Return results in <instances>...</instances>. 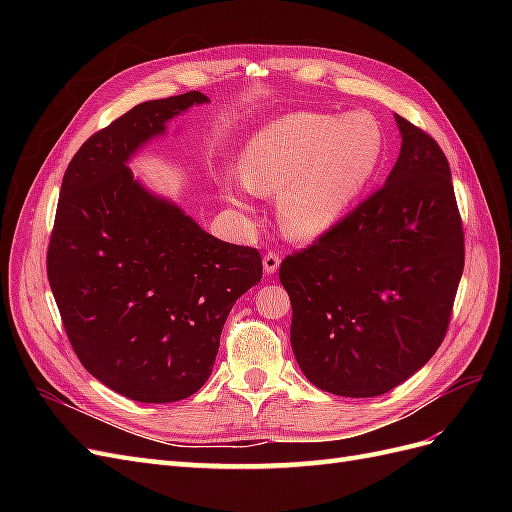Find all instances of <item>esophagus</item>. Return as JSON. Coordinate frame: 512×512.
<instances>
[{
	"label": "esophagus",
	"mask_w": 512,
	"mask_h": 512,
	"mask_svg": "<svg viewBox=\"0 0 512 512\" xmlns=\"http://www.w3.org/2000/svg\"><path fill=\"white\" fill-rule=\"evenodd\" d=\"M280 254L275 252H269L265 254V258H262V271H265L267 275H273L277 269H280Z\"/></svg>",
	"instance_id": "esophagus-1"
}]
</instances>
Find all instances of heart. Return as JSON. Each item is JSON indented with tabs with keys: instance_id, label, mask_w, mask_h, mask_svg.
Instances as JSON below:
<instances>
[{
	"instance_id": "heart-1",
	"label": "heart",
	"mask_w": 512,
	"mask_h": 512,
	"mask_svg": "<svg viewBox=\"0 0 512 512\" xmlns=\"http://www.w3.org/2000/svg\"><path fill=\"white\" fill-rule=\"evenodd\" d=\"M382 156V128L367 113H294L247 138L237 175L250 192L277 196L286 235L305 241L344 218L378 173ZM224 198L245 209L237 185H226Z\"/></svg>"
}]
</instances>
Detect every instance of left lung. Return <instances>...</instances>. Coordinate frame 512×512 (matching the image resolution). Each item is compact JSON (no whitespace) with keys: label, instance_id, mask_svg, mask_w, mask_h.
Listing matches in <instances>:
<instances>
[{"label":"left lung","instance_id":"obj_1","mask_svg":"<svg viewBox=\"0 0 512 512\" xmlns=\"http://www.w3.org/2000/svg\"><path fill=\"white\" fill-rule=\"evenodd\" d=\"M395 121L401 149L382 188L280 267L294 359L339 397H378L414 376L442 344L463 273L446 156Z\"/></svg>","mask_w":512,"mask_h":512}]
</instances>
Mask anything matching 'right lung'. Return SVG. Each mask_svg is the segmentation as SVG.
I'll list each match as a JSON object with an SVG mask.
<instances>
[{"label":"right lung","mask_w":512,"mask_h":512,"mask_svg":"<svg viewBox=\"0 0 512 512\" xmlns=\"http://www.w3.org/2000/svg\"><path fill=\"white\" fill-rule=\"evenodd\" d=\"M200 91L149 100L96 132L61 181L49 284L83 367L115 393L170 404L203 386L232 305L262 277L252 247L215 239L132 175L130 160Z\"/></svg>","instance_id":"1"}]
</instances>
